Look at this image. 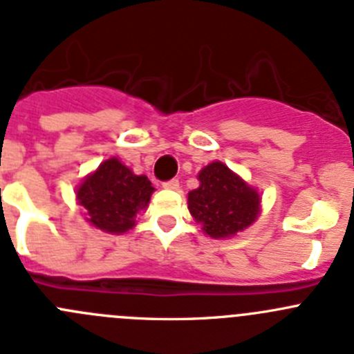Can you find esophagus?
<instances>
[{
	"mask_svg": "<svg viewBox=\"0 0 354 354\" xmlns=\"http://www.w3.org/2000/svg\"><path fill=\"white\" fill-rule=\"evenodd\" d=\"M163 187H165V189L177 191V189H179V180H177V179L167 180V183H163Z\"/></svg>",
	"mask_w": 354,
	"mask_h": 354,
	"instance_id": "34e87169",
	"label": "esophagus"
}]
</instances>
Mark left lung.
<instances>
[{
	"mask_svg": "<svg viewBox=\"0 0 354 354\" xmlns=\"http://www.w3.org/2000/svg\"><path fill=\"white\" fill-rule=\"evenodd\" d=\"M200 186L187 194V209L212 239H228L249 228L261 212L258 191L221 161L198 174Z\"/></svg>",
	"mask_w": 354,
	"mask_h": 354,
	"instance_id": "obj_1",
	"label": "left lung"
}]
</instances>
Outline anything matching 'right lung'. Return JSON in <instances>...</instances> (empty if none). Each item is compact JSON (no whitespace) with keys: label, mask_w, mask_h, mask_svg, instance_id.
<instances>
[{"label":"right lung","mask_w":354,"mask_h":354,"mask_svg":"<svg viewBox=\"0 0 354 354\" xmlns=\"http://www.w3.org/2000/svg\"><path fill=\"white\" fill-rule=\"evenodd\" d=\"M152 191L145 175H135L119 158H110L77 187V202L86 209L89 225L106 233H124L149 205Z\"/></svg>","instance_id":"add662e5"}]
</instances>
